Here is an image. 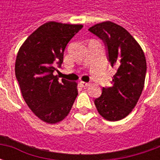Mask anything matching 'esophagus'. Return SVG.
<instances>
[{
    "label": "esophagus",
    "instance_id": "1",
    "mask_svg": "<svg viewBox=\"0 0 160 160\" xmlns=\"http://www.w3.org/2000/svg\"><path fill=\"white\" fill-rule=\"evenodd\" d=\"M80 85H81V87H87L90 86V83H87V82H84V81H80Z\"/></svg>",
    "mask_w": 160,
    "mask_h": 160
}]
</instances>
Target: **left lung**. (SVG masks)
<instances>
[{"label":"left lung","instance_id":"8db88e82","mask_svg":"<svg viewBox=\"0 0 160 160\" xmlns=\"http://www.w3.org/2000/svg\"><path fill=\"white\" fill-rule=\"evenodd\" d=\"M88 30L105 42L111 67L117 68L112 87H103L94 104L105 120H122L133 111L143 90L147 72L145 54L130 33L116 23L104 21Z\"/></svg>","mask_w":160,"mask_h":160}]
</instances>
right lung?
Returning <instances> with one entry per match:
<instances>
[{"label":"right lung","mask_w":160,"mask_h":160,"mask_svg":"<svg viewBox=\"0 0 160 160\" xmlns=\"http://www.w3.org/2000/svg\"><path fill=\"white\" fill-rule=\"evenodd\" d=\"M82 25L49 21L30 35L19 48L15 75L23 98L40 120L54 124L68 115L78 95L77 83L53 72L63 62L68 42Z\"/></svg>","instance_id":"1"}]
</instances>
